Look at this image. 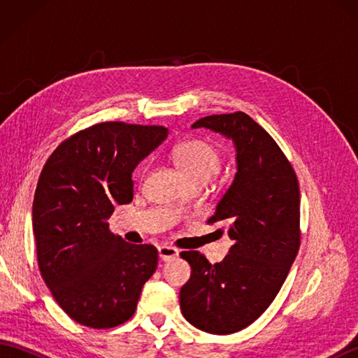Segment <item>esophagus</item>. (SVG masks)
Returning <instances> with one entry per match:
<instances>
[{
  "label": "esophagus",
  "instance_id": "esophagus-1",
  "mask_svg": "<svg viewBox=\"0 0 358 358\" xmlns=\"http://www.w3.org/2000/svg\"><path fill=\"white\" fill-rule=\"evenodd\" d=\"M158 255L163 262H169V260H172V258L178 257V249L173 246H169V245H162V246H158Z\"/></svg>",
  "mask_w": 358,
  "mask_h": 358
}]
</instances>
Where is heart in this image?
Returning <instances> with one entry per match:
<instances>
[{
  "label": "heart",
  "instance_id": "1",
  "mask_svg": "<svg viewBox=\"0 0 358 358\" xmlns=\"http://www.w3.org/2000/svg\"><path fill=\"white\" fill-rule=\"evenodd\" d=\"M171 157L194 186L208 183L222 167V152L206 140L191 138L175 144Z\"/></svg>",
  "mask_w": 358,
  "mask_h": 358
}]
</instances>
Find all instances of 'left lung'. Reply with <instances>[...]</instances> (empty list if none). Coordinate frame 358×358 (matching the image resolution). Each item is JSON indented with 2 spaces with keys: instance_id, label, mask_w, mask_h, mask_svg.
<instances>
[{
  "instance_id": "8db88e82",
  "label": "left lung",
  "mask_w": 358,
  "mask_h": 358,
  "mask_svg": "<svg viewBox=\"0 0 358 358\" xmlns=\"http://www.w3.org/2000/svg\"><path fill=\"white\" fill-rule=\"evenodd\" d=\"M192 127L232 138L238 172L208 224L222 223L234 245L222 263L183 250L191 278L180 291L186 320L226 336L248 328L275 299L300 249V187L275 140L245 112L209 115Z\"/></svg>"
}]
</instances>
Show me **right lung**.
<instances>
[{
	"instance_id": "right-lung-1",
	"label": "right lung",
	"mask_w": 358,
	"mask_h": 358,
	"mask_svg": "<svg viewBox=\"0 0 358 358\" xmlns=\"http://www.w3.org/2000/svg\"><path fill=\"white\" fill-rule=\"evenodd\" d=\"M166 136L164 126L96 123L59 144L38 178V268L59 308L87 328L127 322L157 269V248L126 243L108 220L132 201L134 169Z\"/></svg>"
}]
</instances>
